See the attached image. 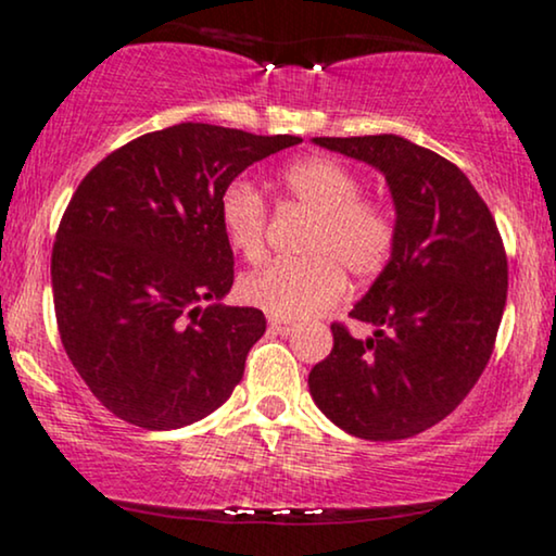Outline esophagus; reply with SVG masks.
Here are the masks:
<instances>
[{
    "instance_id": "34e87169",
    "label": "esophagus",
    "mask_w": 556,
    "mask_h": 556,
    "mask_svg": "<svg viewBox=\"0 0 556 556\" xmlns=\"http://www.w3.org/2000/svg\"><path fill=\"white\" fill-rule=\"evenodd\" d=\"M269 330H271V333L287 336V333H292V330H294V323L285 320V318H269Z\"/></svg>"
}]
</instances>
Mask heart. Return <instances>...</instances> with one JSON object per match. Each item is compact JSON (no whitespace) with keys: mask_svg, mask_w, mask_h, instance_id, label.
Instances as JSON below:
<instances>
[{"mask_svg":"<svg viewBox=\"0 0 556 556\" xmlns=\"http://www.w3.org/2000/svg\"><path fill=\"white\" fill-rule=\"evenodd\" d=\"M279 189L290 205L313 213L300 262H271L245 274L241 294L249 305L274 318L300 320L328 311L341 300L346 269L354 279H375L388 269L397 245V220L388 202L362 194V181L328 156L287 164ZM220 228L230 249L258 262L266 249L264 197L249 181H230L220 194Z\"/></svg>","mask_w":556,"mask_h":556,"instance_id":"1","label":"heart"}]
</instances>
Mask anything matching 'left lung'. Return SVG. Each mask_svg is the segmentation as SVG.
Here are the masks:
<instances>
[{
  "label": "left lung",
  "instance_id": "1",
  "mask_svg": "<svg viewBox=\"0 0 556 556\" xmlns=\"http://www.w3.org/2000/svg\"><path fill=\"white\" fill-rule=\"evenodd\" d=\"M313 143L384 174L397 245L349 313L375 336L333 323L311 395L351 435L410 439L444 420L488 367L508 294L503 238L472 181L439 153L388 132Z\"/></svg>",
  "mask_w": 556,
  "mask_h": 556
}]
</instances>
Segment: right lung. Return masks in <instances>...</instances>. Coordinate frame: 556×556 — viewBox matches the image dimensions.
<instances>
[{
    "mask_svg": "<svg viewBox=\"0 0 556 556\" xmlns=\"http://www.w3.org/2000/svg\"><path fill=\"white\" fill-rule=\"evenodd\" d=\"M207 123L146 132L81 179L51 256L61 343L117 418L168 431L210 416L266 330L228 307L233 249L220 194L243 168L298 146Z\"/></svg>",
    "mask_w": 556,
    "mask_h": 556,
    "instance_id": "add662e5",
    "label": "right lung"
}]
</instances>
